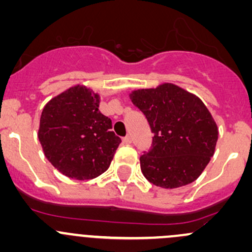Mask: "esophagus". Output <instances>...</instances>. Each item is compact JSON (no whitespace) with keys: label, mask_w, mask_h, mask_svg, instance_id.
Returning <instances> with one entry per match:
<instances>
[{"label":"esophagus","mask_w":252,"mask_h":252,"mask_svg":"<svg viewBox=\"0 0 252 252\" xmlns=\"http://www.w3.org/2000/svg\"><path fill=\"white\" fill-rule=\"evenodd\" d=\"M123 144H124V145L131 144V137L129 136V135H126V137H123Z\"/></svg>","instance_id":"34e87169"}]
</instances>
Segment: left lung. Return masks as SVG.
Instances as JSON below:
<instances>
[{"label": "left lung", "instance_id": "1", "mask_svg": "<svg viewBox=\"0 0 252 252\" xmlns=\"http://www.w3.org/2000/svg\"><path fill=\"white\" fill-rule=\"evenodd\" d=\"M155 134L140 157L144 176L161 189H177L199 177L215 152L217 126L202 100L171 83L130 94Z\"/></svg>", "mask_w": 252, "mask_h": 252}]
</instances>
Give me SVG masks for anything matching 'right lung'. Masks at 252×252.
<instances>
[{"mask_svg":"<svg viewBox=\"0 0 252 252\" xmlns=\"http://www.w3.org/2000/svg\"><path fill=\"white\" fill-rule=\"evenodd\" d=\"M99 102V95L76 86L53 97L42 111L38 140L44 156L71 179L91 180L105 173L122 141Z\"/></svg>","mask_w":252,"mask_h":252,"instance_id":"obj_1","label":"right lung"}]
</instances>
